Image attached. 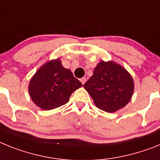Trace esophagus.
I'll return each mask as SVG.
<instances>
[{"label":"esophagus","instance_id":"esophagus-1","mask_svg":"<svg viewBox=\"0 0 160 160\" xmlns=\"http://www.w3.org/2000/svg\"><path fill=\"white\" fill-rule=\"evenodd\" d=\"M80 82H81V83H82V84H84V83H85V82H86V78H85V77H83V78L80 79Z\"/></svg>","mask_w":160,"mask_h":160}]
</instances>
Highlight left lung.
<instances>
[{
  "label": "left lung",
  "instance_id": "obj_1",
  "mask_svg": "<svg viewBox=\"0 0 160 160\" xmlns=\"http://www.w3.org/2000/svg\"><path fill=\"white\" fill-rule=\"evenodd\" d=\"M84 87L96 106L108 113L123 108L134 92L131 76L123 67L110 61L98 63Z\"/></svg>",
  "mask_w": 160,
  "mask_h": 160
}]
</instances>
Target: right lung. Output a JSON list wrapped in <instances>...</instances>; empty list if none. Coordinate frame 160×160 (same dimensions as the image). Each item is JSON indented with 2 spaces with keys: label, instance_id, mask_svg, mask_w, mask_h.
<instances>
[{
  "label": "right lung",
  "instance_id": "obj_1",
  "mask_svg": "<svg viewBox=\"0 0 160 160\" xmlns=\"http://www.w3.org/2000/svg\"><path fill=\"white\" fill-rule=\"evenodd\" d=\"M82 84L59 59L51 60L38 69L32 77L29 93L36 105L50 110L65 105L75 90Z\"/></svg>",
  "mask_w": 160,
  "mask_h": 160
}]
</instances>
